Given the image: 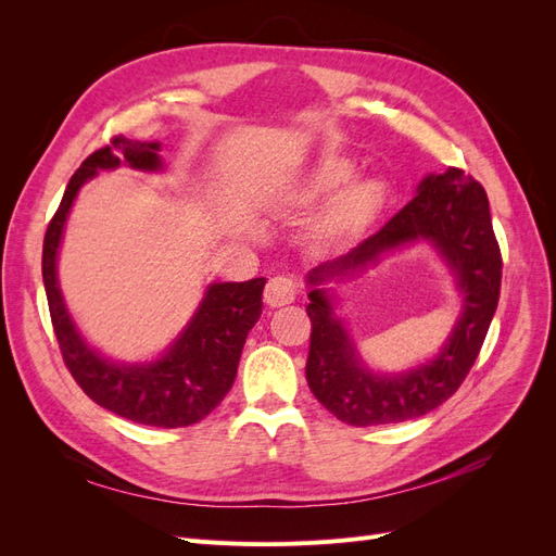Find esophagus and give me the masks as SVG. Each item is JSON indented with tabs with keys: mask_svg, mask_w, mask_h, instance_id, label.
Masks as SVG:
<instances>
[{
	"mask_svg": "<svg viewBox=\"0 0 556 556\" xmlns=\"http://www.w3.org/2000/svg\"><path fill=\"white\" fill-rule=\"evenodd\" d=\"M299 294V282L290 276H274L271 280L266 282V290H264V301L266 306L271 308H280V306H288L296 299Z\"/></svg>",
	"mask_w": 556,
	"mask_h": 556,
	"instance_id": "1",
	"label": "esophagus"
}]
</instances>
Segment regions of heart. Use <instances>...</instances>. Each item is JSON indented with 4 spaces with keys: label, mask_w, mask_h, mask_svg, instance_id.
<instances>
[{
    "label": "heart",
    "mask_w": 556,
    "mask_h": 556,
    "mask_svg": "<svg viewBox=\"0 0 556 556\" xmlns=\"http://www.w3.org/2000/svg\"><path fill=\"white\" fill-rule=\"evenodd\" d=\"M352 176H355V164L350 160L327 157L315 166L304 182H301L296 197L308 204V201H315L343 188ZM382 197L384 192L380 180L366 178L359 182H352L350 188H345L331 201L323 215V220H319V229H323L327 237H350V233L362 231L380 211Z\"/></svg>",
    "instance_id": "b5f03b06"
}]
</instances>
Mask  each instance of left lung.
<instances>
[{"instance_id": "obj_1", "label": "left lung", "mask_w": 556, "mask_h": 556, "mask_svg": "<svg viewBox=\"0 0 556 556\" xmlns=\"http://www.w3.org/2000/svg\"><path fill=\"white\" fill-rule=\"evenodd\" d=\"M417 239L435 243L464 292V313L433 362L401 376L366 371L348 333L333 317L325 292L313 290L308 294L311 350L306 380L315 399L345 425L406 422L439 408L466 380L490 331L501 294V248L484 188L457 166L425 178L415 199L390 223L348 255L319 266L311 280L355 271L376 262L382 252Z\"/></svg>"}]
</instances>
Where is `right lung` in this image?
Instances as JSON below:
<instances>
[{"label": "right lung", "mask_w": 556, "mask_h": 556, "mask_svg": "<svg viewBox=\"0 0 556 556\" xmlns=\"http://www.w3.org/2000/svg\"><path fill=\"white\" fill-rule=\"evenodd\" d=\"M157 150L160 143L129 141L117 134L109 146L83 160L66 185L53 220L48 223L41 271L62 359L80 390L102 408L131 422L178 429L204 419L231 390L245 336L262 315L266 280L252 278L248 282L211 285L204 304L166 357L148 366H121L102 359L83 343L64 308L55 274L64 220L80 185L92 178L97 169H113L121 160L134 169H160Z\"/></svg>", "instance_id": "add662e5"}]
</instances>
